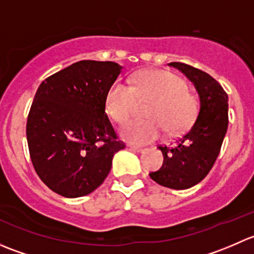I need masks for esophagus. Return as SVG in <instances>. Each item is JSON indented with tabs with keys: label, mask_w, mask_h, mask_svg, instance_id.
<instances>
[{
	"label": "esophagus",
	"mask_w": 254,
	"mask_h": 254,
	"mask_svg": "<svg viewBox=\"0 0 254 254\" xmlns=\"http://www.w3.org/2000/svg\"><path fill=\"white\" fill-rule=\"evenodd\" d=\"M129 148H130V150L135 151V152H139V153L145 152V151H146V148H143V147H137V146H132V145H130Z\"/></svg>",
	"instance_id": "1"
}]
</instances>
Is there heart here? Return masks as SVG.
I'll use <instances>...</instances> for the list:
<instances>
[{
	"instance_id": "1",
	"label": "heart",
	"mask_w": 254,
	"mask_h": 254,
	"mask_svg": "<svg viewBox=\"0 0 254 254\" xmlns=\"http://www.w3.org/2000/svg\"><path fill=\"white\" fill-rule=\"evenodd\" d=\"M139 103L146 108L148 120H135L123 129L127 141L147 143L160 137L163 130L179 134L193 124L199 108L198 97L187 89L183 78L161 70L139 73L131 86L114 82L107 92L106 111L118 124H125L136 112Z\"/></svg>"
}]
</instances>
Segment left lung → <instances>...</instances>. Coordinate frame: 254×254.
<instances>
[{
  "label": "left lung",
  "mask_w": 254,
  "mask_h": 254,
  "mask_svg": "<svg viewBox=\"0 0 254 254\" xmlns=\"http://www.w3.org/2000/svg\"><path fill=\"white\" fill-rule=\"evenodd\" d=\"M195 86L200 99L198 115L172 147L160 145L162 167L150 177L160 186L188 189L205 178L214 166L229 125V97L209 73L183 63H171Z\"/></svg>",
  "instance_id": "obj_1"
}]
</instances>
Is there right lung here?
Masks as SVG:
<instances>
[{
    "instance_id": "obj_1",
    "label": "right lung",
    "mask_w": 254,
    "mask_h": 254,
    "mask_svg": "<svg viewBox=\"0 0 254 254\" xmlns=\"http://www.w3.org/2000/svg\"><path fill=\"white\" fill-rule=\"evenodd\" d=\"M122 68L78 61L45 78L35 93L27 120L30 160L44 184L65 198L98 188L125 147L106 113L107 92Z\"/></svg>"
}]
</instances>
